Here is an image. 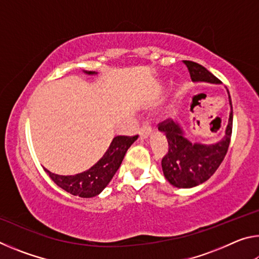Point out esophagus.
Instances as JSON below:
<instances>
[{"label": "esophagus", "instance_id": "34e87169", "mask_svg": "<svg viewBox=\"0 0 259 259\" xmlns=\"http://www.w3.org/2000/svg\"><path fill=\"white\" fill-rule=\"evenodd\" d=\"M152 134V129L148 124H144L139 130V136L142 139H147Z\"/></svg>", "mask_w": 259, "mask_h": 259}]
</instances>
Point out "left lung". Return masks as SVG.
I'll use <instances>...</instances> for the list:
<instances>
[{"label": "left lung", "instance_id": "1", "mask_svg": "<svg viewBox=\"0 0 259 259\" xmlns=\"http://www.w3.org/2000/svg\"><path fill=\"white\" fill-rule=\"evenodd\" d=\"M194 83L222 84V82L210 73L207 68L194 61H184ZM230 115L224 131V136L211 144L191 142L186 137L185 130L181 123L174 121L162 122L159 131L168 140L169 151L162 159V171L166 181L178 188H192L200 185L212 176L224 160L229 150L232 125H233V109L229 90Z\"/></svg>", "mask_w": 259, "mask_h": 259}]
</instances>
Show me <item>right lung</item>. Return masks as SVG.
I'll return each instance as SVG.
<instances>
[{
	"instance_id": "1",
	"label": "right lung",
	"mask_w": 259,
	"mask_h": 259,
	"mask_svg": "<svg viewBox=\"0 0 259 259\" xmlns=\"http://www.w3.org/2000/svg\"><path fill=\"white\" fill-rule=\"evenodd\" d=\"M83 72L88 75H97L98 74L97 72L84 71V69ZM137 138L138 136L114 137L102 159L83 172L72 175V176H63V175L51 172L48 169L45 170L52 181L64 191L71 193L73 195L80 196V198H94V196L100 194L104 188L108 185V183L112 181L113 176L123 161L126 151Z\"/></svg>"
}]
</instances>
